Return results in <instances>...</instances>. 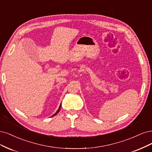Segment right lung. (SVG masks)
Here are the masks:
<instances>
[{
    "label": "right lung",
    "instance_id": "obj_1",
    "mask_svg": "<svg viewBox=\"0 0 152 152\" xmlns=\"http://www.w3.org/2000/svg\"><path fill=\"white\" fill-rule=\"evenodd\" d=\"M61 105H60L59 107H58V110H57V112H56V113H55L54 114H53V115H52V117H53V116H54V115H56V114H57L58 113V112H59V110H60V109H61Z\"/></svg>",
    "mask_w": 152,
    "mask_h": 152
}]
</instances>
